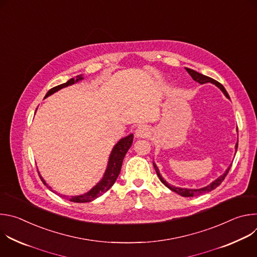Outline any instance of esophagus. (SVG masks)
I'll list each match as a JSON object with an SVG mask.
<instances>
[{
    "label": "esophagus",
    "instance_id": "esophagus-1",
    "mask_svg": "<svg viewBox=\"0 0 257 257\" xmlns=\"http://www.w3.org/2000/svg\"><path fill=\"white\" fill-rule=\"evenodd\" d=\"M150 129L148 126L145 125H140L136 131H135V134L137 137H140V138H144V137H148L150 135Z\"/></svg>",
    "mask_w": 257,
    "mask_h": 257
}]
</instances>
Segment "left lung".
<instances>
[{"instance_id":"8db88e82","label":"left lung","mask_w":257,"mask_h":257,"mask_svg":"<svg viewBox=\"0 0 257 257\" xmlns=\"http://www.w3.org/2000/svg\"><path fill=\"white\" fill-rule=\"evenodd\" d=\"M186 71L191 75V77L193 78V80L197 81V82L200 83V84H203V83H206V82H211V83L215 84L219 89H221V90L224 92V94H225L228 98H230V96H229L227 90L225 89V87H224L221 83L217 82L216 80H214V79H212V78H210V77H208V76L202 75V74H200V73H198V72H196V71H194V70H192V69H189V68H186ZM237 149H238V142H237V144H236V151H237ZM231 166H232V165H231ZM231 166L227 169V171H226L221 177H218L216 180H214L212 183H210L209 185H207V186H205V187H203V188H200V189H184V188H178V187H175V186H172V185L168 184V182H166V181L164 180V178L161 176L158 167H157L156 164L154 163L155 170H156V172H157V174H158V176H159V178H160V180H161V182L163 183V184H164L165 186H167L170 190H172V191L178 193L179 195H181V196H183V197H193V196H197V195H200V194H202V193H205V192H210L211 190L215 189L217 186H219V185L222 184V182L224 181V179L226 178V176L228 175V173H229V171H230V169H231Z\"/></svg>"}]
</instances>
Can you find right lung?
<instances>
[{
    "mask_svg": "<svg viewBox=\"0 0 257 257\" xmlns=\"http://www.w3.org/2000/svg\"><path fill=\"white\" fill-rule=\"evenodd\" d=\"M82 77L81 75H77L76 78H71L70 80H68L66 83L60 84L58 86H55L53 88H51L48 93L46 94V97L51 95L52 93L58 91L59 89L66 87L68 85L74 84L75 82H77L78 80H81ZM133 142V134H130L128 136H126L125 138H122L115 146L111 153V156H109L108 159V165L106 168V171L101 179V181L98 183L96 186H94L90 191H88L85 194L82 195H78V196H71L69 197V200L72 202H79V203H83V202H89L92 201L93 199L99 197L100 195H102L104 192H106L109 188H111L114 183L116 182L120 171H121V167H122V163H123V159L125 157V155L127 154L128 150L131 148V144ZM40 174V173H39ZM42 181L45 185H47V183L45 182V180L42 178V176L40 175ZM47 187L49 189H51L50 186L47 185Z\"/></svg>",
    "mask_w": 257,
    "mask_h": 257,
    "instance_id": "right-lung-1",
    "label": "right lung"
}]
</instances>
